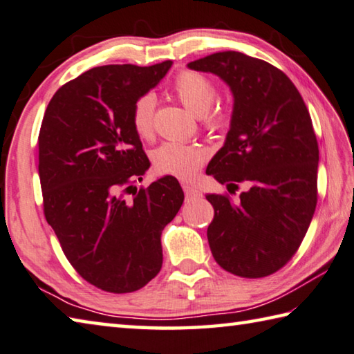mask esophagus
I'll use <instances>...</instances> for the list:
<instances>
[{"label": "esophagus", "instance_id": "34e87169", "mask_svg": "<svg viewBox=\"0 0 354 354\" xmlns=\"http://www.w3.org/2000/svg\"><path fill=\"white\" fill-rule=\"evenodd\" d=\"M183 189H184V194L187 198H198L201 196V192H199L195 185H190V184H183Z\"/></svg>", "mask_w": 354, "mask_h": 354}]
</instances>
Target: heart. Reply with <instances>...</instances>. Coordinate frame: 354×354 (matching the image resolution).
<instances>
[{
    "label": "heart",
    "mask_w": 354,
    "mask_h": 354,
    "mask_svg": "<svg viewBox=\"0 0 354 354\" xmlns=\"http://www.w3.org/2000/svg\"><path fill=\"white\" fill-rule=\"evenodd\" d=\"M173 91L185 108L207 120L209 127L221 128L227 124L229 113L226 110L218 108L215 111H209L216 97V88L205 75L195 71H183L173 82ZM155 106L156 97L151 93L140 95L133 106V127L140 138H149L153 131ZM205 158L207 151L201 145L176 142V140L164 142L153 151V164L159 173L183 179L195 176Z\"/></svg>",
    "instance_id": "b5f03b06"
}]
</instances>
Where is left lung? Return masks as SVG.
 Listing matches in <instances>:
<instances>
[{
	"label": "left lung",
	"instance_id": "left-lung-1",
	"mask_svg": "<svg viewBox=\"0 0 354 354\" xmlns=\"http://www.w3.org/2000/svg\"><path fill=\"white\" fill-rule=\"evenodd\" d=\"M187 68L218 75L234 97L226 140L205 173L227 190L249 185L236 203L205 195L215 209L212 255L227 272L266 277L291 260L316 210L319 147L310 113L294 83L268 62L224 50Z\"/></svg>",
	"mask_w": 354,
	"mask_h": 354
}]
</instances>
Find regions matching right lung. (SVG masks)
Segmentation results:
<instances>
[{"instance_id": "right-lung-1", "label": "right lung", "mask_w": 354, "mask_h": 354, "mask_svg": "<svg viewBox=\"0 0 354 354\" xmlns=\"http://www.w3.org/2000/svg\"><path fill=\"white\" fill-rule=\"evenodd\" d=\"M173 62L108 65L68 82L50 99L38 136L44 216L71 265L104 291H138L162 266L160 234L181 209L184 192L170 175L147 189L150 160L131 114ZM134 188L133 198L123 192Z\"/></svg>"}]
</instances>
